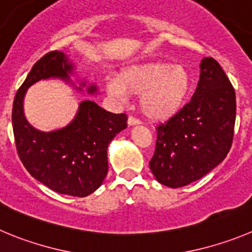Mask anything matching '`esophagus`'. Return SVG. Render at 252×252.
<instances>
[{
    "instance_id": "obj_1",
    "label": "esophagus",
    "mask_w": 252,
    "mask_h": 252,
    "mask_svg": "<svg viewBox=\"0 0 252 252\" xmlns=\"http://www.w3.org/2000/svg\"><path fill=\"white\" fill-rule=\"evenodd\" d=\"M140 121L137 119H135V117H132V116H130L127 120V125L128 126H135V125H139Z\"/></svg>"
}]
</instances>
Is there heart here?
Instances as JSON below:
<instances>
[{
  "instance_id": "b5f03b06",
  "label": "heart",
  "mask_w": 252,
  "mask_h": 252,
  "mask_svg": "<svg viewBox=\"0 0 252 252\" xmlns=\"http://www.w3.org/2000/svg\"><path fill=\"white\" fill-rule=\"evenodd\" d=\"M106 90L121 101L126 94H140L142 115L153 121H165L183 107L190 90V75L183 65L149 62L124 69L117 81L106 84Z\"/></svg>"
}]
</instances>
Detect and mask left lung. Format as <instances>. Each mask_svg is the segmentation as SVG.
Wrapping results in <instances>:
<instances>
[{
    "label": "left lung",
    "mask_w": 252,
    "mask_h": 252,
    "mask_svg": "<svg viewBox=\"0 0 252 252\" xmlns=\"http://www.w3.org/2000/svg\"><path fill=\"white\" fill-rule=\"evenodd\" d=\"M192 99L157 127L150 170L160 184L180 188L201 179L230 151L236 120V95L230 79L213 58L199 64Z\"/></svg>",
    "instance_id": "1"
}]
</instances>
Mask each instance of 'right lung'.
<instances>
[{
    "label": "right lung",
    "instance_id": "obj_1",
    "mask_svg": "<svg viewBox=\"0 0 252 252\" xmlns=\"http://www.w3.org/2000/svg\"><path fill=\"white\" fill-rule=\"evenodd\" d=\"M59 79L79 93L98 94V88L79 75L77 65L62 51H50L37 60L15 95L12 127L17 154L31 177L60 194L87 197L99 188L108 171L107 149L127 127L125 113L116 115L95 102L78 103L73 120L53 131L35 128L28 121L24 99L40 81Z\"/></svg>",
    "mask_w": 252,
    "mask_h": 252
}]
</instances>
